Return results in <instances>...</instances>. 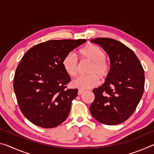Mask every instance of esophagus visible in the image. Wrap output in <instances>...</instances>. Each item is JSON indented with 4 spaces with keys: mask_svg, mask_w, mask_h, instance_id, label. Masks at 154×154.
Masks as SVG:
<instances>
[{
    "mask_svg": "<svg viewBox=\"0 0 154 154\" xmlns=\"http://www.w3.org/2000/svg\"><path fill=\"white\" fill-rule=\"evenodd\" d=\"M84 92L85 91L84 90H79V91H78V95L79 96H80V95H82L83 93H84Z\"/></svg>",
    "mask_w": 154,
    "mask_h": 154,
    "instance_id": "obj_1",
    "label": "esophagus"
}]
</instances>
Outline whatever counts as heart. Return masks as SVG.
I'll use <instances>...</instances> for the list:
<instances>
[{
  "label": "heart",
  "mask_w": 154,
  "mask_h": 154,
  "mask_svg": "<svg viewBox=\"0 0 154 154\" xmlns=\"http://www.w3.org/2000/svg\"><path fill=\"white\" fill-rule=\"evenodd\" d=\"M79 54L84 60L91 62L88 72L90 75L80 76L72 81V86L80 90L90 89L99 83V77L105 78L110 72V65L106 60V53L98 45L90 44L81 49ZM64 71L70 77L76 76L79 69V62L73 53H69L62 60Z\"/></svg>",
  "instance_id": "b5f03b06"
}]
</instances>
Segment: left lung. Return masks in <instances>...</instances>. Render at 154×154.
I'll return each instance as SVG.
<instances>
[{
    "label": "left lung",
    "instance_id": "left-lung-1",
    "mask_svg": "<svg viewBox=\"0 0 154 154\" xmlns=\"http://www.w3.org/2000/svg\"><path fill=\"white\" fill-rule=\"evenodd\" d=\"M90 42L102 47L111 62L105 82L93 90L95 98L90 106V113L102 124H121L132 116L142 97L144 70L134 51L119 41L97 38Z\"/></svg>",
    "mask_w": 154,
    "mask_h": 154
}]
</instances>
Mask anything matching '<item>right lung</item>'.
<instances>
[{
    "mask_svg": "<svg viewBox=\"0 0 154 154\" xmlns=\"http://www.w3.org/2000/svg\"><path fill=\"white\" fill-rule=\"evenodd\" d=\"M85 39L50 40L26 51L15 71L14 92L21 111L28 120L44 128L66 120L77 89H68L71 78L62 60Z\"/></svg>",
    "mask_w": 154,
    "mask_h": 154,
    "instance_id": "1",
    "label": "right lung"
}]
</instances>
